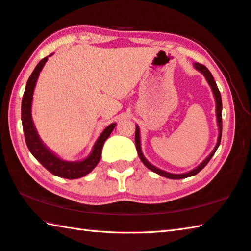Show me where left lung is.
I'll return each instance as SVG.
<instances>
[{
	"label": "left lung",
	"mask_w": 251,
	"mask_h": 251,
	"mask_svg": "<svg viewBox=\"0 0 251 251\" xmlns=\"http://www.w3.org/2000/svg\"><path fill=\"white\" fill-rule=\"evenodd\" d=\"M195 67L197 68V70L199 72H201L204 75L205 79H207V81L209 82V85L211 86V89H212L213 91V95H214V98H215V102H217V119H218V124H219V130H220V134H219V138H218V144L217 146H215V148L213 149V151L211 152L210 155L208 156L207 159H205L202 163H201L199 166H197L195 170L188 172V173H185V174H172V173H168V172L165 171H162L158 168H155V166H153L152 164H150L148 161L146 160V158L144 156V154H142L141 152V149H140V136H139V127L136 126V132H135V142H136V148H137V151H138V154H139V158L140 160L142 161V163H144L147 168H148L149 170H151L152 172H154V173L159 174V175H162L164 176V177H168V178H171V179H181V178H186V177H189V176H194L196 174H198L199 172L202 170L205 165H207L209 163V161L211 160V158L214 155L215 151L218 150L219 146H220V142H221V137H222V99H221V93L219 91V88L217 86V83H215L214 81V78L212 76V74L210 73V71L208 70L207 67H205L204 65H202V64L200 63H194Z\"/></svg>",
	"instance_id": "1"
}]
</instances>
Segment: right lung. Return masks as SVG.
<instances>
[{
  "label": "right lung",
  "instance_id": "obj_1",
  "mask_svg": "<svg viewBox=\"0 0 251 251\" xmlns=\"http://www.w3.org/2000/svg\"><path fill=\"white\" fill-rule=\"evenodd\" d=\"M49 56L42 58V60L38 63V65L33 70L30 77H29L26 85V89H25L24 92L22 100V122L25 134V140H26L27 147L29 151L31 152V154L40 162L50 173L67 179L80 178L82 176L90 173V172L96 168L97 164L99 163L103 145H104L105 140L109 138L111 132L114 129L115 123L109 125L104 130H103V132L99 137V139H98L95 144V147H93L91 154L88 156L86 160L80 162H67L58 159L56 155H54L52 152L42 144L41 139L39 138L38 132L36 128H34L33 122L31 119V102L33 89L34 86H36L39 74H40L44 64L48 61Z\"/></svg>",
  "mask_w": 251,
  "mask_h": 251
}]
</instances>
